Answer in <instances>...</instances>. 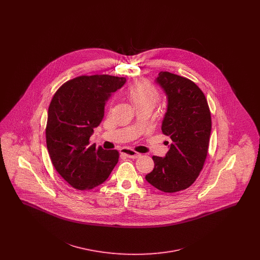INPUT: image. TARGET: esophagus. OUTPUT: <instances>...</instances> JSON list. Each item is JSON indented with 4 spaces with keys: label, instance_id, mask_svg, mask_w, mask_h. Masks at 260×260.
Here are the masks:
<instances>
[{
    "label": "esophagus",
    "instance_id": "1",
    "mask_svg": "<svg viewBox=\"0 0 260 260\" xmlns=\"http://www.w3.org/2000/svg\"><path fill=\"white\" fill-rule=\"evenodd\" d=\"M121 154L124 155V156H126L127 158H131V159H136V158L141 156L139 153H137L135 150L128 148L121 149Z\"/></svg>",
    "mask_w": 260,
    "mask_h": 260
}]
</instances>
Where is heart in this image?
<instances>
[{
  "instance_id": "heart-1",
  "label": "heart",
  "mask_w": 260,
  "mask_h": 260,
  "mask_svg": "<svg viewBox=\"0 0 260 260\" xmlns=\"http://www.w3.org/2000/svg\"><path fill=\"white\" fill-rule=\"evenodd\" d=\"M125 95L136 109L143 107L153 109L160 99L158 90L145 81L136 82V84L131 86L126 89Z\"/></svg>"
}]
</instances>
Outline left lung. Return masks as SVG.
Segmentation results:
<instances>
[{"mask_svg": "<svg viewBox=\"0 0 260 260\" xmlns=\"http://www.w3.org/2000/svg\"><path fill=\"white\" fill-rule=\"evenodd\" d=\"M156 83L168 98L161 132L172 144L164 158L152 157L154 170L145 179L158 190L174 193L192 185L203 170L210 143V111L204 92L191 80L160 72Z\"/></svg>", "mask_w": 260, "mask_h": 260, "instance_id": "left-lung-1", "label": "left lung"}]
</instances>
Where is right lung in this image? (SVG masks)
Instances as JSON below:
<instances>
[{"label": "right lung", "mask_w": 260, "mask_h": 260, "mask_svg": "<svg viewBox=\"0 0 260 260\" xmlns=\"http://www.w3.org/2000/svg\"><path fill=\"white\" fill-rule=\"evenodd\" d=\"M126 82L110 75L80 76L63 84L50 101L46 127L50 160L70 185L90 190L102 184L119 161L117 150L89 144L106 101Z\"/></svg>", "instance_id": "right-lung-1"}]
</instances>
